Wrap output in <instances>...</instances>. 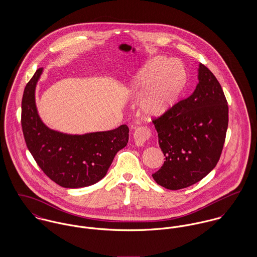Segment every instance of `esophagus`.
<instances>
[{
  "mask_svg": "<svg viewBox=\"0 0 257 257\" xmlns=\"http://www.w3.org/2000/svg\"><path fill=\"white\" fill-rule=\"evenodd\" d=\"M151 135H152V132L150 127H148L147 125L139 126L138 128L135 130V133H134V140L136 145L138 147L144 146L151 138Z\"/></svg>",
  "mask_w": 257,
  "mask_h": 257,
  "instance_id": "obj_1",
  "label": "esophagus"
}]
</instances>
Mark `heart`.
<instances>
[{"label":"heart","mask_w":257,"mask_h":257,"mask_svg":"<svg viewBox=\"0 0 257 257\" xmlns=\"http://www.w3.org/2000/svg\"><path fill=\"white\" fill-rule=\"evenodd\" d=\"M186 83L187 74L182 64L166 58H155L135 78L132 91L142 95L150 85L141 108L148 116H159L176 103Z\"/></svg>","instance_id":"b5f03b06"}]
</instances>
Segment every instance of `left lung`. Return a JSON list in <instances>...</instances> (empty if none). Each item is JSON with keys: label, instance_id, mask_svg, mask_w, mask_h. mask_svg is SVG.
I'll use <instances>...</instances> for the list:
<instances>
[{"label": "left lung", "instance_id": "obj_1", "mask_svg": "<svg viewBox=\"0 0 257 257\" xmlns=\"http://www.w3.org/2000/svg\"><path fill=\"white\" fill-rule=\"evenodd\" d=\"M194 93L152 119L165 161L152 174L160 186L179 190L199 182L220 160L228 124V107L219 81L199 65Z\"/></svg>", "mask_w": 257, "mask_h": 257}]
</instances>
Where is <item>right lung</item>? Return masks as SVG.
Listing matches in <instances>:
<instances>
[{
    "label": "right lung",
    "mask_w": 257,
    "mask_h": 257,
    "mask_svg": "<svg viewBox=\"0 0 257 257\" xmlns=\"http://www.w3.org/2000/svg\"><path fill=\"white\" fill-rule=\"evenodd\" d=\"M42 73L38 68L27 84L22 100L25 141L37 165L53 182L64 188H81L100 181L118 150L128 142V127L71 136L48 128L39 118L35 91Z\"/></svg>",
    "instance_id": "add662e5"
}]
</instances>
